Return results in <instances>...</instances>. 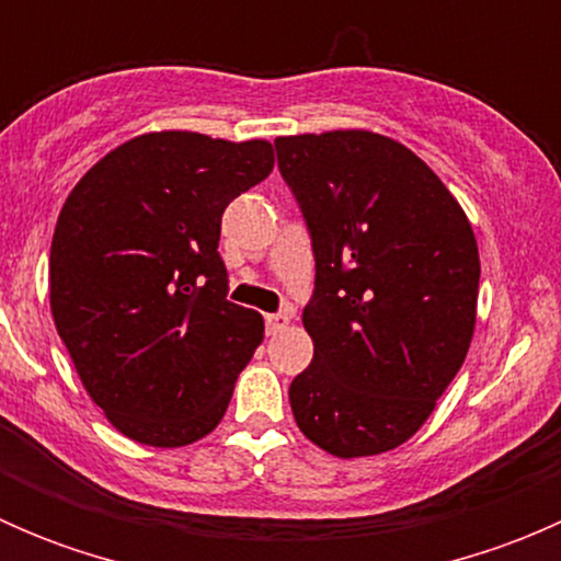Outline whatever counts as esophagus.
I'll use <instances>...</instances> for the list:
<instances>
[{
	"label": "esophagus",
	"instance_id": "obj_1",
	"mask_svg": "<svg viewBox=\"0 0 561 561\" xmlns=\"http://www.w3.org/2000/svg\"><path fill=\"white\" fill-rule=\"evenodd\" d=\"M287 322H290V317H287L285 312L265 314V331H268V333H279L282 328H287Z\"/></svg>",
	"mask_w": 561,
	"mask_h": 561
}]
</instances>
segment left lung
<instances>
[{
  "instance_id": "left-lung-1",
  "label": "left lung",
  "mask_w": 561,
  "mask_h": 561,
  "mask_svg": "<svg viewBox=\"0 0 561 561\" xmlns=\"http://www.w3.org/2000/svg\"><path fill=\"white\" fill-rule=\"evenodd\" d=\"M307 222L314 358L290 382L298 428L339 458L407 443L467 358L480 257L437 173L386 135L276 138Z\"/></svg>"
}]
</instances>
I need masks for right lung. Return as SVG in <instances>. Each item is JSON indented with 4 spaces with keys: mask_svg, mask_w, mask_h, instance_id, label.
<instances>
[{
    "mask_svg": "<svg viewBox=\"0 0 561 561\" xmlns=\"http://www.w3.org/2000/svg\"><path fill=\"white\" fill-rule=\"evenodd\" d=\"M274 171L265 140L151 133L100 160L50 244V312L83 388L135 443L179 448L222 421L263 317L228 301L219 230Z\"/></svg>",
    "mask_w": 561,
    "mask_h": 561,
    "instance_id": "1",
    "label": "right lung"
}]
</instances>
